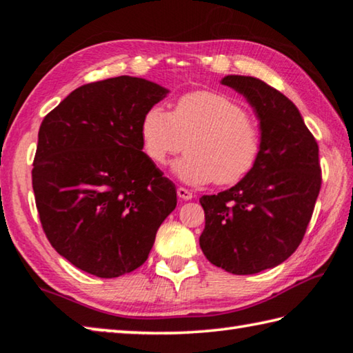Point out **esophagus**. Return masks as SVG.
<instances>
[{
	"label": "esophagus",
	"mask_w": 353,
	"mask_h": 353,
	"mask_svg": "<svg viewBox=\"0 0 353 353\" xmlns=\"http://www.w3.org/2000/svg\"><path fill=\"white\" fill-rule=\"evenodd\" d=\"M177 196H179V198H181L182 201L193 199V193H191V191H188L187 188H183V187H179V188H177Z\"/></svg>",
	"instance_id": "1"
}]
</instances>
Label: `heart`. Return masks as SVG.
<instances>
[{
    "instance_id": "heart-1",
    "label": "heart",
    "mask_w": 353,
    "mask_h": 353,
    "mask_svg": "<svg viewBox=\"0 0 353 353\" xmlns=\"http://www.w3.org/2000/svg\"><path fill=\"white\" fill-rule=\"evenodd\" d=\"M140 135L143 149L157 165L168 163L187 140V155L172 165V172L188 185L240 182L261 154V134L248 112L216 92L183 94L172 112L159 104L149 107L141 118Z\"/></svg>"
}]
</instances>
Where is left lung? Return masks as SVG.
I'll return each mask as SVG.
<instances>
[{
	"instance_id": "1",
	"label": "left lung",
	"mask_w": 353,
	"mask_h": 353,
	"mask_svg": "<svg viewBox=\"0 0 353 353\" xmlns=\"http://www.w3.org/2000/svg\"><path fill=\"white\" fill-rule=\"evenodd\" d=\"M221 83L252 107L261 154L234 187L199 199L205 212L199 244L212 265L248 276L276 268L301 244L321 190L319 148L297 107L276 88L238 74Z\"/></svg>"
}]
</instances>
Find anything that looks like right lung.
Returning a JSON list of instances; mask_svg holds the SVG:
<instances>
[{
	"label": "right lung",
	"instance_id": "1",
	"mask_svg": "<svg viewBox=\"0 0 353 353\" xmlns=\"http://www.w3.org/2000/svg\"><path fill=\"white\" fill-rule=\"evenodd\" d=\"M170 93L118 76L71 92L39 130L32 188L41 225L71 265L101 279L146 261L177 204L176 187L143 152L141 118Z\"/></svg>",
	"mask_w": 353,
	"mask_h": 353
}]
</instances>
